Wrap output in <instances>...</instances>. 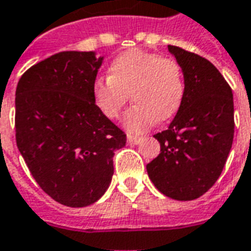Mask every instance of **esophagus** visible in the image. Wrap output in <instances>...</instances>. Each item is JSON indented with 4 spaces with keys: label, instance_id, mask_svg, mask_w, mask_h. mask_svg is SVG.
<instances>
[{
    "label": "esophagus",
    "instance_id": "34e87169",
    "mask_svg": "<svg viewBox=\"0 0 251 251\" xmlns=\"http://www.w3.org/2000/svg\"><path fill=\"white\" fill-rule=\"evenodd\" d=\"M128 143L129 145H139L142 142V138H136V136H128Z\"/></svg>",
    "mask_w": 251,
    "mask_h": 251
}]
</instances>
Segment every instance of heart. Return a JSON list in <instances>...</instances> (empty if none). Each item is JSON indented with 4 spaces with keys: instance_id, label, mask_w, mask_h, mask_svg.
<instances>
[{
    "instance_id": "heart-1",
    "label": "heart",
    "mask_w": 251,
    "mask_h": 251,
    "mask_svg": "<svg viewBox=\"0 0 251 251\" xmlns=\"http://www.w3.org/2000/svg\"><path fill=\"white\" fill-rule=\"evenodd\" d=\"M108 78L92 86L94 105L108 119L120 116L128 100L134 106L123 117L131 134H142L154 123L168 122L178 112L185 94V79L177 60L143 50H128L109 66Z\"/></svg>"
}]
</instances>
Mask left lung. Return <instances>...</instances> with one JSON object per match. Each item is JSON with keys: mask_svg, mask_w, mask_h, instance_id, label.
I'll use <instances>...</instances> for the list:
<instances>
[{"mask_svg": "<svg viewBox=\"0 0 251 251\" xmlns=\"http://www.w3.org/2000/svg\"><path fill=\"white\" fill-rule=\"evenodd\" d=\"M182 69L185 94L168 129L154 135L161 152L147 174L165 196L188 201L202 196L219 178L234 139L230 85L209 60L168 46Z\"/></svg>", "mask_w": 251, "mask_h": 251, "instance_id": "left-lung-1", "label": "left lung"}]
</instances>
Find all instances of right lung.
I'll use <instances>...</instances> for the list:
<instances>
[{
    "mask_svg": "<svg viewBox=\"0 0 251 251\" xmlns=\"http://www.w3.org/2000/svg\"><path fill=\"white\" fill-rule=\"evenodd\" d=\"M104 56L62 51L28 69L16 89V142L39 186L67 207H86L108 189L126 134L94 105Z\"/></svg>",
    "mask_w": 251,
    "mask_h": 251,
    "instance_id": "right-lung-1",
    "label": "right lung"
}]
</instances>
